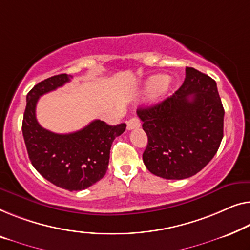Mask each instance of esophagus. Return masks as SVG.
<instances>
[{"mask_svg": "<svg viewBox=\"0 0 250 250\" xmlns=\"http://www.w3.org/2000/svg\"><path fill=\"white\" fill-rule=\"evenodd\" d=\"M141 126V122L137 117H132L129 121L127 122V129H133V128H137Z\"/></svg>", "mask_w": 250, "mask_h": 250, "instance_id": "1", "label": "esophagus"}]
</instances>
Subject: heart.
<instances>
[{"instance_id": "1", "label": "heart", "mask_w": 250, "mask_h": 250, "mask_svg": "<svg viewBox=\"0 0 250 250\" xmlns=\"http://www.w3.org/2000/svg\"><path fill=\"white\" fill-rule=\"evenodd\" d=\"M146 88L147 91H152V97L153 98H161L168 95V92L172 88V81L170 78H167L166 75L157 74L151 77L146 81Z\"/></svg>"}]
</instances>
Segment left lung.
<instances>
[{
    "mask_svg": "<svg viewBox=\"0 0 250 250\" xmlns=\"http://www.w3.org/2000/svg\"><path fill=\"white\" fill-rule=\"evenodd\" d=\"M137 115L147 135L143 162L165 179L196 175L214 157L223 137L224 109L216 83L186 67L183 85L161 103L140 108Z\"/></svg>",
    "mask_w": 250,
    "mask_h": 250,
    "instance_id": "obj_1",
    "label": "left lung"
}]
</instances>
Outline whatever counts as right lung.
Returning a JSON list of instances; mask_svg holds the SVG:
<instances>
[{"mask_svg":"<svg viewBox=\"0 0 250 250\" xmlns=\"http://www.w3.org/2000/svg\"><path fill=\"white\" fill-rule=\"evenodd\" d=\"M72 78L59 74L36 84L27 95L22 121L23 139L32 166L48 182L70 191L85 189L106 175L111 144L126 128L124 123L111 126L99 119L68 134L42 127L36 118L39 97L64 85Z\"/></svg>","mask_w":250,"mask_h":250,"instance_id":"obj_1","label":"right lung"}]
</instances>
